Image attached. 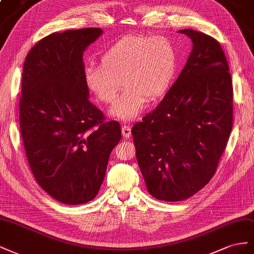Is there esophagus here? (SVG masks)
Masks as SVG:
<instances>
[{"instance_id":"34e87169","label":"esophagus","mask_w":254,"mask_h":254,"mask_svg":"<svg viewBox=\"0 0 254 254\" xmlns=\"http://www.w3.org/2000/svg\"><path fill=\"white\" fill-rule=\"evenodd\" d=\"M121 131L125 138H128V137L131 136V127H129V126H122Z\"/></svg>"}]
</instances>
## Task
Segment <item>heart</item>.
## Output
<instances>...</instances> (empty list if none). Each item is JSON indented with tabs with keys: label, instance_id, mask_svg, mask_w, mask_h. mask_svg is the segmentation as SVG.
Masks as SVG:
<instances>
[{
	"label": "heart",
	"instance_id": "obj_1",
	"mask_svg": "<svg viewBox=\"0 0 254 254\" xmlns=\"http://www.w3.org/2000/svg\"><path fill=\"white\" fill-rule=\"evenodd\" d=\"M178 52L166 36L128 35L101 55V64H87L84 81L99 101L112 103L122 84L121 96L111 108L120 120H132L151 100L162 97L175 77Z\"/></svg>",
	"mask_w": 254,
	"mask_h": 254
}]
</instances>
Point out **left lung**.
Returning a JSON list of instances; mask_svg holds the SVG:
<instances>
[{
  "instance_id": "obj_1",
  "label": "left lung",
  "mask_w": 254,
  "mask_h": 254,
  "mask_svg": "<svg viewBox=\"0 0 254 254\" xmlns=\"http://www.w3.org/2000/svg\"><path fill=\"white\" fill-rule=\"evenodd\" d=\"M179 32L192 41L185 67L132 127L147 190L162 201L185 200L209 182L233 125V86L220 43L190 28Z\"/></svg>"
}]
</instances>
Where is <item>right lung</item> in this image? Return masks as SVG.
<instances>
[{"label":"right lung","mask_w":254,"mask_h":254,"mask_svg":"<svg viewBox=\"0 0 254 254\" xmlns=\"http://www.w3.org/2000/svg\"><path fill=\"white\" fill-rule=\"evenodd\" d=\"M103 31L54 33L26 55L20 97V129L39 186L64 204L98 194L112 150L121 138L117 121H105L89 101L83 54Z\"/></svg>","instance_id":"add662e5"}]
</instances>
